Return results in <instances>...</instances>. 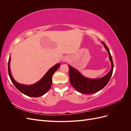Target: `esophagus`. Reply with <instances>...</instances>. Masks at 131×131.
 Masks as SVG:
<instances>
[{
    "mask_svg": "<svg viewBox=\"0 0 131 131\" xmlns=\"http://www.w3.org/2000/svg\"><path fill=\"white\" fill-rule=\"evenodd\" d=\"M68 60V58H67V57H64L63 58V62H66Z\"/></svg>",
    "mask_w": 131,
    "mask_h": 131,
    "instance_id": "1",
    "label": "esophagus"
}]
</instances>
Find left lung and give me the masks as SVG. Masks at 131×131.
<instances>
[{
	"label": "left lung",
	"mask_w": 131,
	"mask_h": 131,
	"mask_svg": "<svg viewBox=\"0 0 131 131\" xmlns=\"http://www.w3.org/2000/svg\"><path fill=\"white\" fill-rule=\"evenodd\" d=\"M102 43L109 54V60L112 66L109 72L105 76L100 78L94 79L86 78L82 75L77 69L73 68L70 65H68L70 84L75 90L81 93L90 94L100 91L107 85L112 77L114 68L112 57L108 47L104 42Z\"/></svg>",
	"instance_id": "1"
}]
</instances>
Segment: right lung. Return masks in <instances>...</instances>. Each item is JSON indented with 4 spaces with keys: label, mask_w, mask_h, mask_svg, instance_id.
I'll list each match as a JSON object with an SVG mask.
<instances>
[{
    "label": "right lung",
    "mask_w": 131,
    "mask_h": 131,
    "mask_svg": "<svg viewBox=\"0 0 131 131\" xmlns=\"http://www.w3.org/2000/svg\"><path fill=\"white\" fill-rule=\"evenodd\" d=\"M11 57L10 56L8 62V72L10 78L15 86L21 92L27 96L38 97L43 96L48 91L52 85V78L54 72L60 67V64L57 63L47 71L40 80L32 85L21 84L17 82L12 76L10 70Z\"/></svg>",
    "instance_id": "obj_1"
}]
</instances>
